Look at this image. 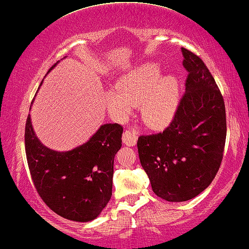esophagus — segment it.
Wrapping results in <instances>:
<instances>
[{"mask_svg": "<svg viewBox=\"0 0 249 249\" xmlns=\"http://www.w3.org/2000/svg\"><path fill=\"white\" fill-rule=\"evenodd\" d=\"M137 139H138V137H137L135 131L125 130L122 135V142L127 146H135L137 143Z\"/></svg>", "mask_w": 249, "mask_h": 249, "instance_id": "obj_1", "label": "esophagus"}]
</instances>
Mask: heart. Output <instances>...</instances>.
Instances as JSON below:
<instances>
[{
	"label": "heart",
	"mask_w": 249,
	"mask_h": 249,
	"mask_svg": "<svg viewBox=\"0 0 249 249\" xmlns=\"http://www.w3.org/2000/svg\"><path fill=\"white\" fill-rule=\"evenodd\" d=\"M160 74V65L146 63L121 76L114 89L104 94L109 112L124 120L132 106H140V114L147 127L157 130L166 128L178 110L179 84L174 75Z\"/></svg>",
	"instance_id": "1"
}]
</instances>
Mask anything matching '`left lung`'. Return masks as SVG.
Masks as SVG:
<instances>
[{"label": "left lung", "instance_id": "left-lung-1", "mask_svg": "<svg viewBox=\"0 0 249 249\" xmlns=\"http://www.w3.org/2000/svg\"><path fill=\"white\" fill-rule=\"evenodd\" d=\"M189 71L174 120L163 132L140 136V164L157 196L169 202L193 199L211 184L226 142L225 102L202 59L181 48Z\"/></svg>", "mask_w": 249, "mask_h": 249}]
</instances>
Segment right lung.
Here are the masks:
<instances>
[{"label":"right lung","mask_w":249,"mask_h":249,"mask_svg":"<svg viewBox=\"0 0 249 249\" xmlns=\"http://www.w3.org/2000/svg\"><path fill=\"white\" fill-rule=\"evenodd\" d=\"M122 132L118 124H102L83 145L58 151L38 139L29 114L24 133L29 169L39 196L53 212L78 222L99 217L112 196L114 156L121 148Z\"/></svg>","instance_id":"add662e5"}]
</instances>
